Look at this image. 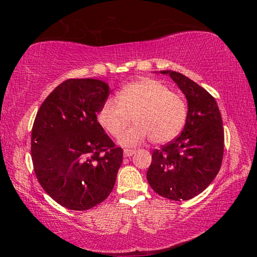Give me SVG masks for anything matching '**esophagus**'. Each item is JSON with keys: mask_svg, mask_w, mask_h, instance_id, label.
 Here are the masks:
<instances>
[{"mask_svg": "<svg viewBox=\"0 0 257 257\" xmlns=\"http://www.w3.org/2000/svg\"><path fill=\"white\" fill-rule=\"evenodd\" d=\"M123 153L125 156H132L135 153H136V150H133V149H124L123 150Z\"/></svg>", "mask_w": 257, "mask_h": 257, "instance_id": "34e87169", "label": "esophagus"}]
</instances>
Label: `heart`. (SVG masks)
Here are the masks:
<instances>
[{
  "instance_id": "obj_1",
  "label": "heart",
  "mask_w": 257,
  "mask_h": 257,
  "mask_svg": "<svg viewBox=\"0 0 257 257\" xmlns=\"http://www.w3.org/2000/svg\"><path fill=\"white\" fill-rule=\"evenodd\" d=\"M133 116L137 124L121 136V144L136 146L149 138L163 144L184 128L187 105L162 82L145 78L124 86L116 99H106L98 110L97 120L113 137H119Z\"/></svg>"
}]
</instances>
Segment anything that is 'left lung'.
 I'll list each match as a JSON object with an SVG mask.
<instances>
[{"mask_svg":"<svg viewBox=\"0 0 257 257\" xmlns=\"http://www.w3.org/2000/svg\"><path fill=\"white\" fill-rule=\"evenodd\" d=\"M169 75L187 98L188 112L180 136L155 150L147 180L162 197L188 201L197 196L216 177L223 158L224 133L216 101L196 82L180 72Z\"/></svg>","mask_w":257,"mask_h":257,"instance_id":"8db88e82","label":"left lung"}]
</instances>
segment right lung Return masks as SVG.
<instances>
[{"instance_id":"right-lung-1","label":"right lung","mask_w":257,"mask_h":257,"mask_svg":"<svg viewBox=\"0 0 257 257\" xmlns=\"http://www.w3.org/2000/svg\"><path fill=\"white\" fill-rule=\"evenodd\" d=\"M110 93L103 80L68 79L45 98L35 118V175L43 189L69 210L96 206L114 187L123 152L96 115Z\"/></svg>"}]
</instances>
